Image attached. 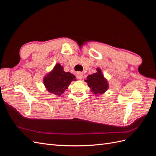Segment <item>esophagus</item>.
<instances>
[{
	"label": "esophagus",
	"instance_id": "esophagus-1",
	"mask_svg": "<svg viewBox=\"0 0 156 156\" xmlns=\"http://www.w3.org/2000/svg\"><path fill=\"white\" fill-rule=\"evenodd\" d=\"M76 76L79 79H81L83 77V74L81 72H77L76 74Z\"/></svg>",
	"mask_w": 156,
	"mask_h": 156
}]
</instances>
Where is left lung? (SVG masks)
<instances>
[{
	"mask_svg": "<svg viewBox=\"0 0 156 156\" xmlns=\"http://www.w3.org/2000/svg\"><path fill=\"white\" fill-rule=\"evenodd\" d=\"M96 73L89 75L84 81L87 83L90 91L95 94H102L105 93L108 88V83L107 79L103 75L100 68H96Z\"/></svg>",
	"mask_w": 156,
	"mask_h": 156,
	"instance_id": "1",
	"label": "left lung"
}]
</instances>
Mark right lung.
Wrapping results in <instances>:
<instances>
[{"mask_svg": "<svg viewBox=\"0 0 156 156\" xmlns=\"http://www.w3.org/2000/svg\"><path fill=\"white\" fill-rule=\"evenodd\" d=\"M77 81L75 76L69 72L64 71L63 66L57 63L51 72L47 73L43 79L45 88L49 92L61 96L72 81Z\"/></svg>", "mask_w": 156, "mask_h": 156, "instance_id": "1", "label": "right lung"}]
</instances>
